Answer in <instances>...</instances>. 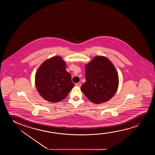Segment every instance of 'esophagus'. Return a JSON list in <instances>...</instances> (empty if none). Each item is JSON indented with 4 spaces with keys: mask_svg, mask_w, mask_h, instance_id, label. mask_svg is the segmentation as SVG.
I'll return each mask as SVG.
<instances>
[{
    "mask_svg": "<svg viewBox=\"0 0 155 155\" xmlns=\"http://www.w3.org/2000/svg\"><path fill=\"white\" fill-rule=\"evenodd\" d=\"M75 85H76V86H77V87H80L81 86V83L79 82V83H76V84H75Z\"/></svg>",
    "mask_w": 155,
    "mask_h": 155,
    "instance_id": "esophagus-1",
    "label": "esophagus"
}]
</instances>
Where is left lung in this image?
<instances>
[{"mask_svg": "<svg viewBox=\"0 0 155 155\" xmlns=\"http://www.w3.org/2000/svg\"><path fill=\"white\" fill-rule=\"evenodd\" d=\"M86 81L81 90L91 102L101 104L114 96L119 85V76L112 63L103 56H97L86 65Z\"/></svg>", "mask_w": 155, "mask_h": 155, "instance_id": "obj_1", "label": "left lung"}]
</instances>
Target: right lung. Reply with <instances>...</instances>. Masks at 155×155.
Instances as JSON below:
<instances>
[{
	"label": "right lung",
	"mask_w": 155,
	"mask_h": 155,
	"mask_svg": "<svg viewBox=\"0 0 155 155\" xmlns=\"http://www.w3.org/2000/svg\"><path fill=\"white\" fill-rule=\"evenodd\" d=\"M66 64L59 56L47 60L38 68L35 74V85L44 99L57 103L66 98L74 86Z\"/></svg>",
	"instance_id": "1"
}]
</instances>
